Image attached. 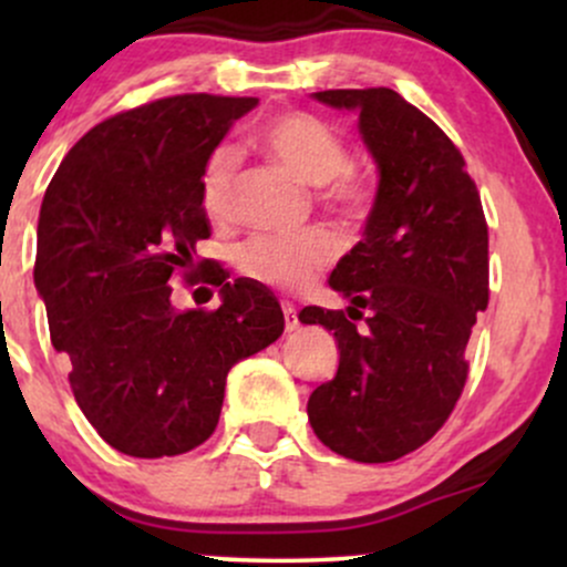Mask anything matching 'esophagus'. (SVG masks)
Listing matches in <instances>:
<instances>
[{
	"label": "esophagus",
	"instance_id": "1",
	"mask_svg": "<svg viewBox=\"0 0 567 567\" xmlns=\"http://www.w3.org/2000/svg\"><path fill=\"white\" fill-rule=\"evenodd\" d=\"M282 311H285V330H288V333H292V330L298 328V311H296V306L282 303Z\"/></svg>",
	"mask_w": 567,
	"mask_h": 567
}]
</instances>
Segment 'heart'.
<instances>
[{
	"label": "heart",
	"instance_id": "b5f03b06",
	"mask_svg": "<svg viewBox=\"0 0 567 567\" xmlns=\"http://www.w3.org/2000/svg\"><path fill=\"white\" fill-rule=\"evenodd\" d=\"M258 143L271 159L306 186H328L330 205L343 216H360L368 202V186L354 175H341L349 165L347 143L317 116L292 112L271 120ZM237 152L218 146L202 167L199 205L210 220H226L231 213ZM336 239L328 231H306L301 237H252L237 250V269L247 279L277 290H303L333 261Z\"/></svg>",
	"mask_w": 567,
	"mask_h": 567
}]
</instances>
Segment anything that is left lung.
Returning a JSON list of instances; mask_svg holds the SVG:
<instances>
[{"label": "left lung", "mask_w": 567, "mask_h": 567, "mask_svg": "<svg viewBox=\"0 0 567 567\" xmlns=\"http://www.w3.org/2000/svg\"><path fill=\"white\" fill-rule=\"evenodd\" d=\"M354 112L379 171L365 231L330 275L347 311L306 306L303 324L333 330L336 379L309 396V424L360 464L413 453L445 424L466 383L464 349L487 306V224L458 148L389 87L324 90ZM351 319H365L357 329Z\"/></svg>", "instance_id": "1"}]
</instances>
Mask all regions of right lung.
Returning <instances> with one entry per match:
<instances>
[{"instance_id":"obj_1","label":"right lung","mask_w":567,"mask_h":567,"mask_svg":"<svg viewBox=\"0 0 567 567\" xmlns=\"http://www.w3.org/2000/svg\"><path fill=\"white\" fill-rule=\"evenodd\" d=\"M258 97L173 95L101 122L44 192L34 285L84 419L114 451L162 458L210 437L226 375L285 330L266 285H220L216 311H178L171 277L210 237L207 157Z\"/></svg>"}]
</instances>
